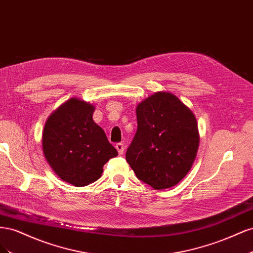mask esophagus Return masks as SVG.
I'll return each instance as SVG.
<instances>
[{
  "label": "esophagus",
  "mask_w": 253,
  "mask_h": 253,
  "mask_svg": "<svg viewBox=\"0 0 253 253\" xmlns=\"http://www.w3.org/2000/svg\"><path fill=\"white\" fill-rule=\"evenodd\" d=\"M115 147H116V150L118 151L119 155L124 154V151H125V145H124V143L118 142V143H116V145H115Z\"/></svg>",
  "instance_id": "esophagus-1"
}]
</instances>
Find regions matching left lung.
Wrapping results in <instances>:
<instances>
[{
    "label": "left lung",
    "instance_id": "1",
    "mask_svg": "<svg viewBox=\"0 0 253 253\" xmlns=\"http://www.w3.org/2000/svg\"><path fill=\"white\" fill-rule=\"evenodd\" d=\"M137 131L126 158L137 178L171 188L192 167L200 144L194 114L175 95L158 91L137 105Z\"/></svg>",
    "mask_w": 253,
    "mask_h": 253
}]
</instances>
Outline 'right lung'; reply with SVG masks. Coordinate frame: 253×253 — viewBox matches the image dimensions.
<instances>
[{"mask_svg": "<svg viewBox=\"0 0 253 253\" xmlns=\"http://www.w3.org/2000/svg\"><path fill=\"white\" fill-rule=\"evenodd\" d=\"M95 106L71 98L53 112L44 126V156L59 177L76 187L100 178L103 166L118 155L103 129L93 120Z\"/></svg>", "mask_w": 253, "mask_h": 253, "instance_id": "add662e5", "label": "right lung"}]
</instances>
